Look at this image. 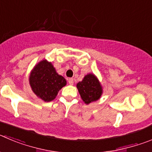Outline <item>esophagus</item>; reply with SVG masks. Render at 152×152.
<instances>
[{"mask_svg":"<svg viewBox=\"0 0 152 152\" xmlns=\"http://www.w3.org/2000/svg\"><path fill=\"white\" fill-rule=\"evenodd\" d=\"M68 83H69V85H73V79H72V78H70V79H68Z\"/></svg>","mask_w":152,"mask_h":152,"instance_id":"esophagus-1","label":"esophagus"}]
</instances>
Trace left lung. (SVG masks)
<instances>
[{"label": "left lung", "instance_id": "obj_1", "mask_svg": "<svg viewBox=\"0 0 152 152\" xmlns=\"http://www.w3.org/2000/svg\"><path fill=\"white\" fill-rule=\"evenodd\" d=\"M81 98L86 104L99 100L103 94V88L95 75L88 73L76 85Z\"/></svg>", "mask_w": 152, "mask_h": 152}]
</instances>
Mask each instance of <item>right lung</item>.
Here are the masks:
<instances>
[{
  "label": "right lung",
  "mask_w": 152,
  "mask_h": 152,
  "mask_svg": "<svg viewBox=\"0 0 152 152\" xmlns=\"http://www.w3.org/2000/svg\"><path fill=\"white\" fill-rule=\"evenodd\" d=\"M29 83L33 92L39 98L45 102H50L66 86V81L57 73L51 62L42 60L31 70Z\"/></svg>",
  "instance_id": "add662e5"
}]
</instances>
